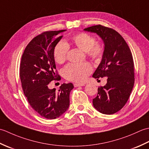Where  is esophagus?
Listing matches in <instances>:
<instances>
[{
  "mask_svg": "<svg viewBox=\"0 0 149 149\" xmlns=\"http://www.w3.org/2000/svg\"><path fill=\"white\" fill-rule=\"evenodd\" d=\"M74 87H78V86H84V84H83V83H74Z\"/></svg>",
  "mask_w": 149,
  "mask_h": 149,
  "instance_id": "1",
  "label": "esophagus"
}]
</instances>
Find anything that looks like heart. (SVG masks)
I'll list each match as a JSON object with an SVG mask.
<instances>
[{
  "label": "heart",
  "mask_w": 149,
  "mask_h": 149,
  "mask_svg": "<svg viewBox=\"0 0 149 149\" xmlns=\"http://www.w3.org/2000/svg\"><path fill=\"white\" fill-rule=\"evenodd\" d=\"M72 42L79 49L86 52L93 59H99L102 54L103 49L100 44H94L95 39L89 34L81 33L72 38ZM68 45L65 42H60L54 50V58L57 63L61 64L66 58L68 51ZM92 71V67L87 62L81 63H70L63 69V74L69 80L75 82H83Z\"/></svg>",
  "instance_id": "b5f03b06"
}]
</instances>
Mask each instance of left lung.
<instances>
[{"label":"left lung","instance_id":"8db88e82","mask_svg":"<svg viewBox=\"0 0 149 149\" xmlns=\"http://www.w3.org/2000/svg\"><path fill=\"white\" fill-rule=\"evenodd\" d=\"M97 34L104 43V52L93 77H107V83L98 88L93 105L105 115L118 112L125 106L134 83V62L127 43L120 34L111 28L100 25L84 29Z\"/></svg>","mask_w":149,"mask_h":149}]
</instances>
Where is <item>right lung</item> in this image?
<instances>
[{"instance_id": "1", "label": "right lung", "mask_w": 149, "mask_h": 149, "mask_svg": "<svg viewBox=\"0 0 149 149\" xmlns=\"http://www.w3.org/2000/svg\"><path fill=\"white\" fill-rule=\"evenodd\" d=\"M66 31H47L34 38L21 59L20 77L24 95L33 109L47 119L58 118L67 111L74 88L72 83L62 84L58 91L47 86L58 78L54 50L63 36L60 34Z\"/></svg>"}]
</instances>
